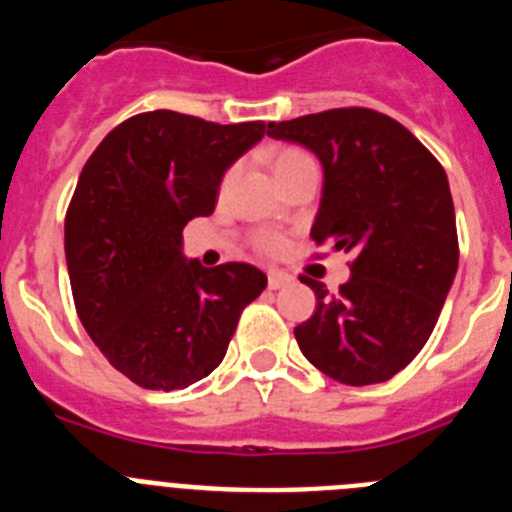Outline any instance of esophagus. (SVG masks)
<instances>
[{"mask_svg": "<svg viewBox=\"0 0 512 512\" xmlns=\"http://www.w3.org/2000/svg\"><path fill=\"white\" fill-rule=\"evenodd\" d=\"M289 282H292V274H287V271H282V269L269 271V289H282V287H287Z\"/></svg>", "mask_w": 512, "mask_h": 512, "instance_id": "esophagus-1", "label": "esophagus"}]
</instances>
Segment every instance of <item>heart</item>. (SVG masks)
<instances>
[{
  "instance_id": "b5f03b06",
  "label": "heart",
  "mask_w": 512,
  "mask_h": 512,
  "mask_svg": "<svg viewBox=\"0 0 512 512\" xmlns=\"http://www.w3.org/2000/svg\"><path fill=\"white\" fill-rule=\"evenodd\" d=\"M297 158H305V153H300V151H282L277 156V161H274V169H279V166L289 164V161H297ZM259 246L264 248V251L274 253V251H279V248H282V241H279L277 235H261Z\"/></svg>"
}]
</instances>
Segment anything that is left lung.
Listing matches in <instances>:
<instances>
[{
    "mask_svg": "<svg viewBox=\"0 0 512 512\" xmlns=\"http://www.w3.org/2000/svg\"><path fill=\"white\" fill-rule=\"evenodd\" d=\"M323 166L312 241L354 253L336 295L302 277L318 305L295 328L300 351L336 382H387L431 338L459 266L449 179L400 122L364 107L269 122Z\"/></svg>",
    "mask_w": 512,
    "mask_h": 512,
    "instance_id": "obj_1",
    "label": "left lung"
}]
</instances>
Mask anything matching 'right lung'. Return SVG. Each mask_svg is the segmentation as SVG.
Segmentation results:
<instances>
[{"instance_id": "1", "label": "right lung", "mask_w": 512, "mask_h": 512, "mask_svg": "<svg viewBox=\"0 0 512 512\" xmlns=\"http://www.w3.org/2000/svg\"><path fill=\"white\" fill-rule=\"evenodd\" d=\"M266 125L182 112L120 122L89 156L63 228L81 325L143 390H184L223 361L243 307L264 292L251 264L202 266L182 230L215 210L225 171Z\"/></svg>"}]
</instances>
